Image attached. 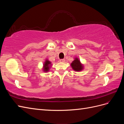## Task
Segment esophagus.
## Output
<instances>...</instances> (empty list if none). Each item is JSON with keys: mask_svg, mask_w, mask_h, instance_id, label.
<instances>
[{"mask_svg": "<svg viewBox=\"0 0 124 124\" xmlns=\"http://www.w3.org/2000/svg\"><path fill=\"white\" fill-rule=\"evenodd\" d=\"M59 62H65V59H61V60H60V61H59Z\"/></svg>", "mask_w": 124, "mask_h": 124, "instance_id": "obj_1", "label": "esophagus"}]
</instances>
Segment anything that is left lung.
Masks as SVG:
<instances>
[{
    "mask_svg": "<svg viewBox=\"0 0 124 124\" xmlns=\"http://www.w3.org/2000/svg\"><path fill=\"white\" fill-rule=\"evenodd\" d=\"M71 63V66L72 68L76 71H80L83 69V66L81 63L80 60L77 57Z\"/></svg>",
    "mask_w": 124,
    "mask_h": 124,
    "instance_id": "obj_1",
    "label": "left lung"
}]
</instances>
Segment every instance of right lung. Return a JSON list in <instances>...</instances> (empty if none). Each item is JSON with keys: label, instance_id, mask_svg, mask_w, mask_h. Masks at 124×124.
Here are the masks:
<instances>
[{"label": "right lung", "instance_id": "add662e5", "mask_svg": "<svg viewBox=\"0 0 124 124\" xmlns=\"http://www.w3.org/2000/svg\"><path fill=\"white\" fill-rule=\"evenodd\" d=\"M51 62H50L48 60L46 59L44 63H43V70L44 72H47L50 70V68H51Z\"/></svg>", "mask_w": 124, "mask_h": 124}]
</instances>
